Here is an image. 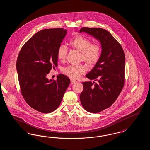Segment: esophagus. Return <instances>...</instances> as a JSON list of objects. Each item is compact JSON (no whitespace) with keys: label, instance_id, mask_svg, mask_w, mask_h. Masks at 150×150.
<instances>
[{"label":"esophagus","instance_id":"esophagus-1","mask_svg":"<svg viewBox=\"0 0 150 150\" xmlns=\"http://www.w3.org/2000/svg\"><path fill=\"white\" fill-rule=\"evenodd\" d=\"M70 80H71V83L72 84H73V83H76V82H77V81H76V80H75L73 79H71Z\"/></svg>","mask_w":150,"mask_h":150}]
</instances>
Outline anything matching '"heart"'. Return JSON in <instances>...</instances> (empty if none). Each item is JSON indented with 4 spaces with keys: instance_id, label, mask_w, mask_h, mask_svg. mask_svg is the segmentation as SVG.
Segmentation results:
<instances>
[{
    "instance_id": "obj_1",
    "label": "heart",
    "mask_w": 150,
    "mask_h": 150,
    "mask_svg": "<svg viewBox=\"0 0 150 150\" xmlns=\"http://www.w3.org/2000/svg\"><path fill=\"white\" fill-rule=\"evenodd\" d=\"M70 44L73 47L81 52V59L90 64H95L102 54V47L98 43H92V40L85 36L79 35L72 39ZM68 48L64 44H61L57 51L58 59L60 61L65 59ZM87 67L85 64H70L64 67L62 72L71 78L76 79L85 73Z\"/></svg>"
}]
</instances>
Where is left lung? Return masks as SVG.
<instances>
[{"instance_id":"1","label":"left lung","mask_w":150,"mask_h":150,"mask_svg":"<svg viewBox=\"0 0 150 150\" xmlns=\"http://www.w3.org/2000/svg\"><path fill=\"white\" fill-rule=\"evenodd\" d=\"M81 32L98 40L102 50L100 59L86 75L97 82H83L84 89L80 96L86 111L96 114L110 107L121 93L125 82V57L120 43L107 30L84 27Z\"/></svg>"}]
</instances>
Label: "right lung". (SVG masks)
Wrapping results in <instances>:
<instances>
[{
    "label": "right lung",
    "instance_id": "right-lung-1",
    "mask_svg": "<svg viewBox=\"0 0 150 150\" xmlns=\"http://www.w3.org/2000/svg\"><path fill=\"white\" fill-rule=\"evenodd\" d=\"M63 28L42 30L30 38L20 51L16 62L22 95L29 106L50 113L59 106L70 80L63 74L57 80L47 76L57 66V49L66 34Z\"/></svg>",
    "mask_w": 150,
    "mask_h": 150
}]
</instances>
